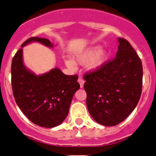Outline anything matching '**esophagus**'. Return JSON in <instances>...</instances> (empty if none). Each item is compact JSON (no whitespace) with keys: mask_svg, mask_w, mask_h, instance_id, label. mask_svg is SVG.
<instances>
[{"mask_svg":"<svg viewBox=\"0 0 156 156\" xmlns=\"http://www.w3.org/2000/svg\"><path fill=\"white\" fill-rule=\"evenodd\" d=\"M78 83H79V84H80V87H81V88H82L83 87V86H84V80L82 79V78H78Z\"/></svg>","mask_w":156,"mask_h":156,"instance_id":"esophagus-1","label":"esophagus"}]
</instances>
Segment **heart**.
<instances>
[{"label":"heart","mask_w":156,"mask_h":156,"mask_svg":"<svg viewBox=\"0 0 156 156\" xmlns=\"http://www.w3.org/2000/svg\"><path fill=\"white\" fill-rule=\"evenodd\" d=\"M108 56L109 53L107 50L101 49L100 46H95L75 55L74 62L72 60H67L66 64L71 69H75V63L79 65L86 64V69L87 71L94 72L104 66Z\"/></svg>","instance_id":"1"}]
</instances>
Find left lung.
<instances>
[{
    "label": "left lung",
    "instance_id": "left-lung-1",
    "mask_svg": "<svg viewBox=\"0 0 156 156\" xmlns=\"http://www.w3.org/2000/svg\"><path fill=\"white\" fill-rule=\"evenodd\" d=\"M118 50L112 61L84 75L87 110L97 123L116 126L129 116L140 101L143 65L130 43L118 38Z\"/></svg>",
    "mask_w": 156,
    "mask_h": 156
}]
</instances>
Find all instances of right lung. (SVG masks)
I'll return each instance as SVG.
<instances>
[{"instance_id":"add662e5","label":"right lung","mask_w":156,"mask_h":156,"mask_svg":"<svg viewBox=\"0 0 156 156\" xmlns=\"http://www.w3.org/2000/svg\"><path fill=\"white\" fill-rule=\"evenodd\" d=\"M34 42L49 48L54 46L49 40L40 37H31L23 43L12 60V90L16 104L30 121L52 128L68 116L72 98L80 87L78 77L65 75L58 68L39 75L27 69L23 47Z\"/></svg>"}]
</instances>
